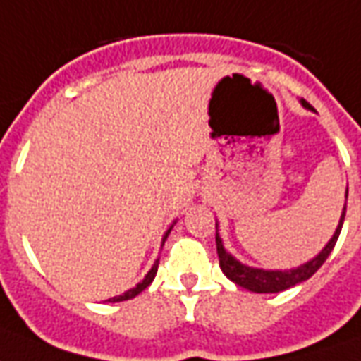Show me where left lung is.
<instances>
[{"label":"left lung","mask_w":361,"mask_h":361,"mask_svg":"<svg viewBox=\"0 0 361 361\" xmlns=\"http://www.w3.org/2000/svg\"><path fill=\"white\" fill-rule=\"evenodd\" d=\"M303 108L313 111L310 104L302 100ZM346 199H348V188H346ZM344 216H346V204L342 209L341 220H338V226L334 230L333 238L326 242V245L323 250L319 251L317 255L313 259H310L307 263H303L300 267H294V269H257V267H250L238 261V259L230 253V251L224 247L222 243V238L219 234V222H216V251H219V261H220V269L222 272L226 274L228 279L235 282L238 286L245 288L250 292H255V294H274V292H282V290H288V288L295 286L300 284L303 280L311 279L315 272L319 271V267L323 265L326 261V257L331 255L333 251L334 243L338 240L341 235L342 224H344Z\"/></svg>","instance_id":"obj_1"}]
</instances>
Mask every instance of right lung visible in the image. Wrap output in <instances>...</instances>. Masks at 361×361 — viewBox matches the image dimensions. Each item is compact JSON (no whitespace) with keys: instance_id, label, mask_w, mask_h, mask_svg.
Listing matches in <instances>:
<instances>
[{"instance_id":"right-lung-1","label":"right lung","mask_w":361,"mask_h":361,"mask_svg":"<svg viewBox=\"0 0 361 361\" xmlns=\"http://www.w3.org/2000/svg\"><path fill=\"white\" fill-rule=\"evenodd\" d=\"M173 224H176V220H173V222H172V226L166 230V234L162 235V245H164L166 238H168V235H170V232H172ZM157 271H158V259H157V261H154V265L150 267V271L147 272V274H145V279H142L141 282L137 284V286H133V288H131V290H127V292H123V294L114 295V298H110V300H106V302H110V303L126 302V300H131V298H135V295H139L142 292V290H145V288L150 286V282H152V280H154V276H157Z\"/></svg>"}]
</instances>
